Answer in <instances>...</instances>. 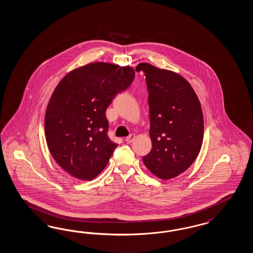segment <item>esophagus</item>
Masks as SVG:
<instances>
[{"mask_svg":"<svg viewBox=\"0 0 253 253\" xmlns=\"http://www.w3.org/2000/svg\"><path fill=\"white\" fill-rule=\"evenodd\" d=\"M135 138H136V136H135L134 134H131V135H129L128 137H126V141L127 143H131V142L134 140Z\"/></svg>","mask_w":253,"mask_h":253,"instance_id":"obj_1","label":"esophagus"}]
</instances>
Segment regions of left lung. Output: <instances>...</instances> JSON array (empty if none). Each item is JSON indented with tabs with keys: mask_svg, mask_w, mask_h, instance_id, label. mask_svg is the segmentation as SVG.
I'll return each instance as SVG.
<instances>
[{
	"mask_svg": "<svg viewBox=\"0 0 253 253\" xmlns=\"http://www.w3.org/2000/svg\"><path fill=\"white\" fill-rule=\"evenodd\" d=\"M149 91L152 150L143 156L147 169L159 179L178 177L195 162L203 142L204 120L200 101L179 74L139 63Z\"/></svg>",
	"mask_w": 253,
	"mask_h": 253,
	"instance_id": "8db88e82",
	"label": "left lung"
}]
</instances>
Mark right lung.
<instances>
[{
  "label": "right lung",
  "instance_id": "right-lung-1",
  "mask_svg": "<svg viewBox=\"0 0 253 253\" xmlns=\"http://www.w3.org/2000/svg\"><path fill=\"white\" fill-rule=\"evenodd\" d=\"M135 77L129 66L93 62L74 69L54 90L44 117L49 152L76 179L102 171L117 144L107 136L106 110Z\"/></svg>",
  "mask_w": 253,
  "mask_h": 253
}]
</instances>
